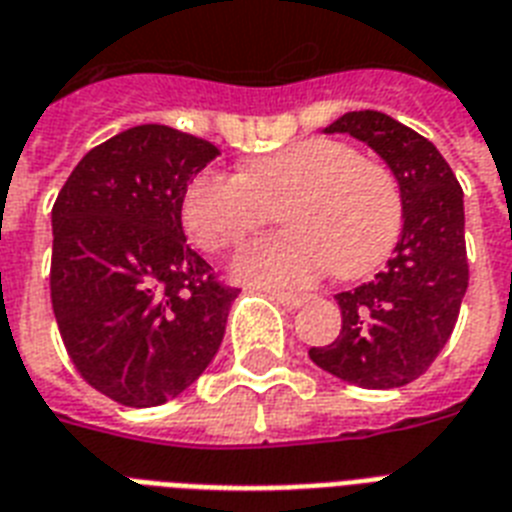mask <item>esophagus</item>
<instances>
[{
  "label": "esophagus",
  "instance_id": "1",
  "mask_svg": "<svg viewBox=\"0 0 512 512\" xmlns=\"http://www.w3.org/2000/svg\"><path fill=\"white\" fill-rule=\"evenodd\" d=\"M271 297L284 308H300L303 303H308V295H289V292H271Z\"/></svg>",
  "mask_w": 512,
  "mask_h": 512
}]
</instances>
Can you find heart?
<instances>
[{
  "label": "heart",
  "mask_w": 512,
  "mask_h": 512,
  "mask_svg": "<svg viewBox=\"0 0 512 512\" xmlns=\"http://www.w3.org/2000/svg\"><path fill=\"white\" fill-rule=\"evenodd\" d=\"M284 236L257 241L233 260V276L265 289H303L335 271L353 279L372 271L401 231V191L382 164L366 162L340 140H305L260 156L239 177L204 170L180 201L188 239L223 252L252 236L279 209Z\"/></svg>",
  "instance_id": "heart-1"
}]
</instances>
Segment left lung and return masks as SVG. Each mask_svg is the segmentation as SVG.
<instances>
[{
	"instance_id": "1",
	"label": "left lung",
	"mask_w": 512,
	"mask_h": 512,
	"mask_svg": "<svg viewBox=\"0 0 512 512\" xmlns=\"http://www.w3.org/2000/svg\"><path fill=\"white\" fill-rule=\"evenodd\" d=\"M324 132L361 140L388 164L404 225L385 271L335 295L340 337L308 356L358 388H401L428 372L460 316L468 289L462 188L438 148L388 114L350 111Z\"/></svg>"
}]
</instances>
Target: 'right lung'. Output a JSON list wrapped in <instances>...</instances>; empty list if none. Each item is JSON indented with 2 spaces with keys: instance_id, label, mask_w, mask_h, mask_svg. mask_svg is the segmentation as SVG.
<instances>
[{
  "instance_id": "1",
  "label": "right lung",
  "mask_w": 512,
  "mask_h": 512,
  "mask_svg": "<svg viewBox=\"0 0 512 512\" xmlns=\"http://www.w3.org/2000/svg\"><path fill=\"white\" fill-rule=\"evenodd\" d=\"M212 143L140 124L92 148L52 207L50 295L84 380L124 406H159L215 358L236 289L183 233L180 201Z\"/></svg>"
}]
</instances>
